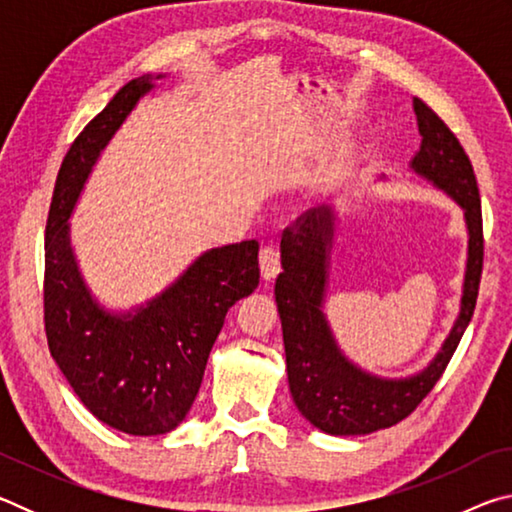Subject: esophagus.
Returning a JSON list of instances; mask_svg holds the SVG:
<instances>
[{"instance_id":"1","label":"esophagus","mask_w":512,"mask_h":512,"mask_svg":"<svg viewBox=\"0 0 512 512\" xmlns=\"http://www.w3.org/2000/svg\"><path fill=\"white\" fill-rule=\"evenodd\" d=\"M259 264H262V275L266 280H271L282 268V257H280V246L275 241H268L266 246L259 250Z\"/></svg>"}]
</instances>
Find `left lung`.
<instances>
[{"label": "left lung", "instance_id": "obj_1", "mask_svg": "<svg viewBox=\"0 0 512 512\" xmlns=\"http://www.w3.org/2000/svg\"><path fill=\"white\" fill-rule=\"evenodd\" d=\"M422 146L411 167L463 207L470 230L467 273L452 334L427 370L411 379L370 377L343 357L323 318L327 246L332 241L334 214L318 207L300 214L282 232V268L275 282L277 311L282 318L284 352L293 402L305 418L332 436H363L393 427L418 409L443 377L449 359L470 325L483 271L481 198L472 162L458 137L427 103L413 99Z\"/></svg>", "mask_w": 512, "mask_h": 512}]
</instances>
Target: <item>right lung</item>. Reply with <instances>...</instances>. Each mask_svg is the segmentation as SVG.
<instances>
[{"instance_id": "right-lung-1", "label": "right lung", "mask_w": 512, "mask_h": 512, "mask_svg": "<svg viewBox=\"0 0 512 512\" xmlns=\"http://www.w3.org/2000/svg\"><path fill=\"white\" fill-rule=\"evenodd\" d=\"M149 90V76L126 83L69 146L49 205L42 289L51 357L92 415L131 436L183 422L225 314L259 284V244L250 239L207 250L135 316H110L85 291L67 239L69 212L99 151Z\"/></svg>"}]
</instances>
